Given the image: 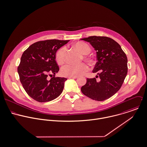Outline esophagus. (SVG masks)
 <instances>
[{
    "label": "esophagus",
    "instance_id": "1",
    "mask_svg": "<svg viewBox=\"0 0 147 147\" xmlns=\"http://www.w3.org/2000/svg\"><path fill=\"white\" fill-rule=\"evenodd\" d=\"M69 78H73V79H77L78 78V77L77 76H69L68 77Z\"/></svg>",
    "mask_w": 147,
    "mask_h": 147
}]
</instances>
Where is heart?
<instances>
[{"instance_id": "heart-1", "label": "heart", "mask_w": 147, "mask_h": 147, "mask_svg": "<svg viewBox=\"0 0 147 147\" xmlns=\"http://www.w3.org/2000/svg\"><path fill=\"white\" fill-rule=\"evenodd\" d=\"M73 47L81 54L88 55L90 52V47L85 43L78 42L74 44ZM65 54L66 48L64 47L60 48L57 51L55 59L59 65H62L65 62ZM84 58L89 62H91V60L88 58L86 57H84ZM88 66L85 63H82L77 65L67 64L62 67L61 73L65 76H79L84 74L88 70Z\"/></svg>"}]
</instances>
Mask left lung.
I'll list each match as a JSON object with an SVG mask.
<instances>
[{
    "label": "left lung",
    "mask_w": 147,
    "mask_h": 147,
    "mask_svg": "<svg viewBox=\"0 0 147 147\" xmlns=\"http://www.w3.org/2000/svg\"><path fill=\"white\" fill-rule=\"evenodd\" d=\"M89 42L96 51L97 62L92 70L100 80L87 78L81 88L82 92L88 98L103 101L114 95L120 88L127 76V57L120 45L105 36H90L81 38Z\"/></svg>",
    "instance_id": "1"
}]
</instances>
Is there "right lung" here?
<instances>
[{
  "mask_svg": "<svg viewBox=\"0 0 147 147\" xmlns=\"http://www.w3.org/2000/svg\"><path fill=\"white\" fill-rule=\"evenodd\" d=\"M69 41L55 39L38 41L23 53L18 71L24 90L34 100L49 102L62 93L67 78L55 77L59 71L55 56ZM52 75L54 77L48 80L47 76Z\"/></svg>",
  "mask_w": 147,
  "mask_h": 147,
  "instance_id": "obj_1",
  "label": "right lung"
}]
</instances>
